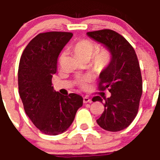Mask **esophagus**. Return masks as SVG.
<instances>
[{
	"mask_svg": "<svg viewBox=\"0 0 160 160\" xmlns=\"http://www.w3.org/2000/svg\"><path fill=\"white\" fill-rule=\"evenodd\" d=\"M83 103H84V104H88V103H91V100L89 98H88V97H84V98H83Z\"/></svg>",
	"mask_w": 160,
	"mask_h": 160,
	"instance_id": "34e87169",
	"label": "esophagus"
}]
</instances>
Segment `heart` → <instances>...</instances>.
Returning a JSON list of instances; mask_svg holds the SVG:
<instances>
[{"label": "heart", "mask_w": 160, "mask_h": 160, "mask_svg": "<svg viewBox=\"0 0 160 160\" xmlns=\"http://www.w3.org/2000/svg\"><path fill=\"white\" fill-rule=\"evenodd\" d=\"M98 46L93 42L88 39H81L75 43L72 46V50L79 59L84 62H88L90 59V64L94 70L103 71L110 66L111 62V54L107 49L101 50L93 56V53L98 49ZM65 56V53L62 52L59 56V62H62ZM77 83L82 89L88 88L90 78L88 77H79L77 80Z\"/></svg>", "instance_id": "heart-1"}]
</instances>
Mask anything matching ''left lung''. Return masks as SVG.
I'll use <instances>...</instances> for the list:
<instances>
[{"instance_id":"obj_1","label":"left lung","mask_w":160,"mask_h":160,"mask_svg":"<svg viewBox=\"0 0 160 160\" xmlns=\"http://www.w3.org/2000/svg\"><path fill=\"white\" fill-rule=\"evenodd\" d=\"M88 35L106 46L111 54V62L100 74L99 90H108L110 98L104 99V111L97 123L103 129L118 132L133 120L139 107L142 93V79L134 48L118 32L102 29L88 32ZM93 101L103 99L96 96Z\"/></svg>"}]
</instances>
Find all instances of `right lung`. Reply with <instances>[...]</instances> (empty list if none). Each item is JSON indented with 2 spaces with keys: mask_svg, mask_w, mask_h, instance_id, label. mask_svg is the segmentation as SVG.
<instances>
[{
  "mask_svg": "<svg viewBox=\"0 0 160 160\" xmlns=\"http://www.w3.org/2000/svg\"><path fill=\"white\" fill-rule=\"evenodd\" d=\"M72 33H40L29 42L21 56L18 67V90L25 113L42 133L56 135L65 132L83 105L77 93L64 96L52 86L57 70L59 53Z\"/></svg>",
  "mask_w": 160,
  "mask_h": 160,
  "instance_id": "1",
  "label": "right lung"
}]
</instances>
